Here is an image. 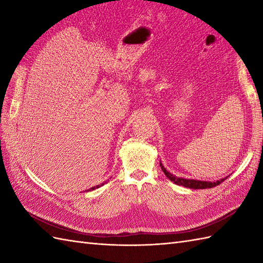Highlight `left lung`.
<instances>
[{"mask_svg": "<svg viewBox=\"0 0 263 263\" xmlns=\"http://www.w3.org/2000/svg\"><path fill=\"white\" fill-rule=\"evenodd\" d=\"M161 170H163V172L165 173V175L167 176V178H170V180L175 183L176 185H182L184 187H189V189H193V190H199V189H210V187H214L216 185H218V184H220L224 182L226 177L224 178H220V180H218L216 182H209V181H200V180H192V178H184V177H178L176 175H173L172 173H170L168 171H167L164 165L161 164V161L159 163Z\"/></svg>", "mask_w": 263, "mask_h": 263, "instance_id": "obj_1", "label": "left lung"}]
</instances>
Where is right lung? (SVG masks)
Returning a JSON list of instances; mask_svg holds the SVG:
<instances>
[{"label": "right lung", "mask_w": 263, "mask_h": 263, "mask_svg": "<svg viewBox=\"0 0 263 263\" xmlns=\"http://www.w3.org/2000/svg\"><path fill=\"white\" fill-rule=\"evenodd\" d=\"M102 185H104V183H102V184H100V185H96V186H93V187H91L90 190H95V189H98V187H100V186H102ZM90 190H88V191H90Z\"/></svg>", "instance_id": "obj_1"}]
</instances>
